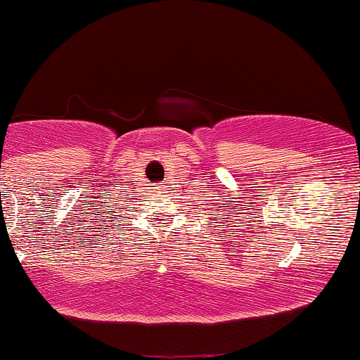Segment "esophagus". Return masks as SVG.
<instances>
[{"mask_svg": "<svg viewBox=\"0 0 360 360\" xmlns=\"http://www.w3.org/2000/svg\"><path fill=\"white\" fill-rule=\"evenodd\" d=\"M164 188H165V186H164V184H160V186H158V188H157V190H158V193H160V191H164Z\"/></svg>", "mask_w": 360, "mask_h": 360, "instance_id": "34e87169", "label": "esophagus"}]
</instances>
